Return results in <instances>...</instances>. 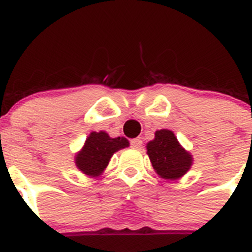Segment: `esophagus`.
<instances>
[{"instance_id": "esophagus-1", "label": "esophagus", "mask_w": 252, "mask_h": 252, "mask_svg": "<svg viewBox=\"0 0 252 252\" xmlns=\"http://www.w3.org/2000/svg\"><path fill=\"white\" fill-rule=\"evenodd\" d=\"M141 144H143V141H141L140 138H135L130 140V146L134 149H139L141 146Z\"/></svg>"}]
</instances>
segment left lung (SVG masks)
I'll return each mask as SVG.
<instances>
[{"mask_svg": "<svg viewBox=\"0 0 252 252\" xmlns=\"http://www.w3.org/2000/svg\"><path fill=\"white\" fill-rule=\"evenodd\" d=\"M148 155L156 172L166 180H177L192 165V156L178 144L175 134L167 129L155 133V139L148 143Z\"/></svg>", "mask_w": 252, "mask_h": 252, "instance_id": "obj_1", "label": "left lung"}]
</instances>
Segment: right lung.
<instances>
[{"instance_id":"add662e5","label":"right lung","mask_w":252,"mask_h":252,"mask_svg":"<svg viewBox=\"0 0 252 252\" xmlns=\"http://www.w3.org/2000/svg\"><path fill=\"white\" fill-rule=\"evenodd\" d=\"M128 145L126 138L112 139L104 131H92L84 149L76 155L77 167L89 176H98L108 165L112 155Z\"/></svg>"}]
</instances>
